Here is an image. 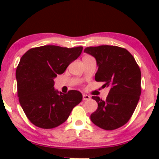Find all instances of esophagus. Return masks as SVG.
<instances>
[{"mask_svg":"<svg viewBox=\"0 0 159 159\" xmlns=\"http://www.w3.org/2000/svg\"><path fill=\"white\" fill-rule=\"evenodd\" d=\"M90 99H91V97L89 95H88V94H83V100L88 101L90 100Z\"/></svg>","mask_w":159,"mask_h":159,"instance_id":"34e87169","label":"esophagus"}]
</instances>
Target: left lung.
<instances>
[{
	"mask_svg": "<svg viewBox=\"0 0 159 159\" xmlns=\"http://www.w3.org/2000/svg\"><path fill=\"white\" fill-rule=\"evenodd\" d=\"M84 52L95 57L98 66L96 81L110 87L106 100L97 96L92 99L98 108L91 115L95 125L115 130L125 125L132 116L141 95V70L134 57L123 48L111 45L88 47Z\"/></svg>",
	"mask_w": 159,
	"mask_h": 159,
	"instance_id": "8db88e82",
	"label": "left lung"
}]
</instances>
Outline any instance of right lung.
<instances>
[{"mask_svg": "<svg viewBox=\"0 0 159 159\" xmlns=\"http://www.w3.org/2000/svg\"><path fill=\"white\" fill-rule=\"evenodd\" d=\"M82 49L44 45L28 50L20 58L16 70L17 96L26 116L37 127L50 129L63 124L82 100L76 90L63 94L54 89V78L65 72Z\"/></svg>", "mask_w": 159, "mask_h": 159, "instance_id": "right-lung-1", "label": "right lung"}]
</instances>
